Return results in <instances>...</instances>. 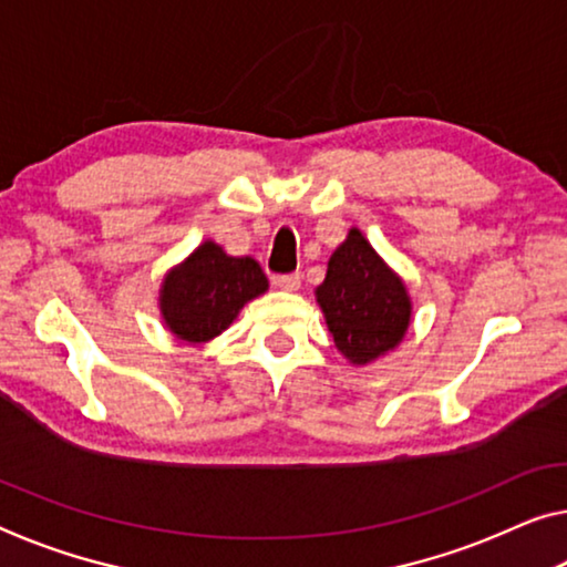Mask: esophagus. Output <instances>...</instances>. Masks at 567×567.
<instances>
[{"instance_id": "1", "label": "esophagus", "mask_w": 567, "mask_h": 567, "mask_svg": "<svg viewBox=\"0 0 567 567\" xmlns=\"http://www.w3.org/2000/svg\"><path fill=\"white\" fill-rule=\"evenodd\" d=\"M274 284L284 291H296L301 286V274H281L274 278Z\"/></svg>"}]
</instances>
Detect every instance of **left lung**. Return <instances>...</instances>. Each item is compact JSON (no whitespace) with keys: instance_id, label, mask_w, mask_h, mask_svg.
<instances>
[{"instance_id":"obj_1","label":"left lung","mask_w":567,"mask_h":567,"mask_svg":"<svg viewBox=\"0 0 567 567\" xmlns=\"http://www.w3.org/2000/svg\"><path fill=\"white\" fill-rule=\"evenodd\" d=\"M334 347L352 364H368L403 342L411 327V296L364 235L352 228L317 286Z\"/></svg>"}]
</instances>
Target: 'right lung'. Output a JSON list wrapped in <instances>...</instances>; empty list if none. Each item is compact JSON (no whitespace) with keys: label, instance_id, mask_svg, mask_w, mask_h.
Returning <instances> with one entry per match:
<instances>
[{"label":"right lung","instance_id":"add662e5","mask_svg":"<svg viewBox=\"0 0 567 567\" xmlns=\"http://www.w3.org/2000/svg\"><path fill=\"white\" fill-rule=\"evenodd\" d=\"M266 289L268 278L258 260L228 256L217 243L205 240L164 276L159 289L162 319L182 342H210Z\"/></svg>","mask_w":567,"mask_h":567}]
</instances>
